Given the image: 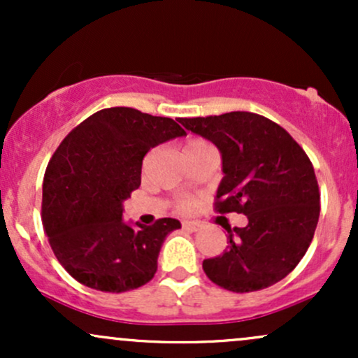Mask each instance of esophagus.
Instances as JSON below:
<instances>
[{
	"instance_id": "obj_1",
	"label": "esophagus",
	"mask_w": 358,
	"mask_h": 358,
	"mask_svg": "<svg viewBox=\"0 0 358 358\" xmlns=\"http://www.w3.org/2000/svg\"><path fill=\"white\" fill-rule=\"evenodd\" d=\"M183 229H187L188 232H199L202 225L199 222H183Z\"/></svg>"
}]
</instances>
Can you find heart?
Instances as JSON below:
<instances>
[{
    "label": "heart",
    "mask_w": 358,
    "mask_h": 358,
    "mask_svg": "<svg viewBox=\"0 0 358 358\" xmlns=\"http://www.w3.org/2000/svg\"><path fill=\"white\" fill-rule=\"evenodd\" d=\"M202 146H207V143L200 141V139H195V141L187 143L183 153H187V151H192V150H196V148H202ZM192 207H193V203L190 202V200H182V202H180V208H182V210H190Z\"/></svg>",
    "instance_id": "obj_1"
}]
</instances>
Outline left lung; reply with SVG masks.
I'll use <instances>...</instances> for the list:
<instances>
[{"instance_id": "8db88e82", "label": "left lung", "mask_w": 358, "mask_h": 358, "mask_svg": "<svg viewBox=\"0 0 358 358\" xmlns=\"http://www.w3.org/2000/svg\"><path fill=\"white\" fill-rule=\"evenodd\" d=\"M180 122L219 148L224 178L215 210L248 217L245 227L227 229L220 256L205 259V274L234 293L276 285L305 256L318 224L320 190L310 158L286 129L254 113Z\"/></svg>"}]
</instances>
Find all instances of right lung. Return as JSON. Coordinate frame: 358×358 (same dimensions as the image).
<instances>
[{"label":"right lung","mask_w":358,"mask_h":358,"mask_svg":"<svg viewBox=\"0 0 358 358\" xmlns=\"http://www.w3.org/2000/svg\"><path fill=\"white\" fill-rule=\"evenodd\" d=\"M185 134L170 117L109 108L73 127L57 148L43 178V229L55 257L80 285L122 293L153 279L163 241L182 224L129 225L122 202L141 185L148 151Z\"/></svg>","instance_id":"1"}]
</instances>
